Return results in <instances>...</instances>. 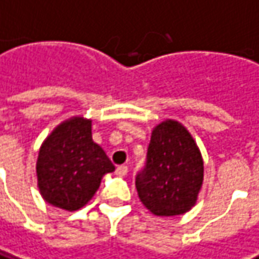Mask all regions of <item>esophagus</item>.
I'll list each match as a JSON object with an SVG mask.
<instances>
[{
	"label": "esophagus",
	"instance_id": "34e87169",
	"mask_svg": "<svg viewBox=\"0 0 259 259\" xmlns=\"http://www.w3.org/2000/svg\"><path fill=\"white\" fill-rule=\"evenodd\" d=\"M127 171H129V168H127V166H124V164L117 166V168H116V174H117V176H126Z\"/></svg>",
	"mask_w": 259,
	"mask_h": 259
}]
</instances>
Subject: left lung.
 <instances>
[{
  "label": "left lung",
  "mask_w": 259,
  "mask_h": 259,
  "mask_svg": "<svg viewBox=\"0 0 259 259\" xmlns=\"http://www.w3.org/2000/svg\"><path fill=\"white\" fill-rule=\"evenodd\" d=\"M203 159L193 137L176 120L156 126L144 167L136 174L140 201L156 215H179L196 204Z\"/></svg>",
  "instance_id": "obj_1"
}]
</instances>
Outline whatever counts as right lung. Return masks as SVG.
<instances>
[{"label":"right lung","mask_w":259,"mask_h":259,"mask_svg":"<svg viewBox=\"0 0 259 259\" xmlns=\"http://www.w3.org/2000/svg\"><path fill=\"white\" fill-rule=\"evenodd\" d=\"M113 170L106 153L92 140V122L82 117L59 124L44 142L36 161L44 200L68 211L83 207L103 174Z\"/></svg>","instance_id":"obj_1"}]
</instances>
